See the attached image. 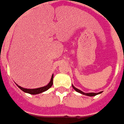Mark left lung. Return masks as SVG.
<instances>
[{"label": "left lung", "mask_w": 124, "mask_h": 124, "mask_svg": "<svg viewBox=\"0 0 124 124\" xmlns=\"http://www.w3.org/2000/svg\"><path fill=\"white\" fill-rule=\"evenodd\" d=\"M72 87H73V88L77 92H78V93H81V94L85 95H87V96H91V97H92V96H95V95H97L100 94V93H102V92H99V93H84V92H82V91H81L80 89L76 88L75 86H73V85H72Z\"/></svg>", "instance_id": "left-lung-1"}]
</instances>
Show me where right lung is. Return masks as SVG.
<instances>
[{"label": "right lung", "instance_id": "add662e5", "mask_svg": "<svg viewBox=\"0 0 124 124\" xmlns=\"http://www.w3.org/2000/svg\"><path fill=\"white\" fill-rule=\"evenodd\" d=\"M53 74L51 76V81L50 82L46 85L44 86V87H39V88H35V89H27L24 88V87H22L21 86H19L18 85H17L16 83V85L18 86V88H20L21 89L23 92H25V93H29V94L32 95H36V94H39V93H41L43 92H45L46 90H48L53 85Z\"/></svg>", "mask_w": 124, "mask_h": 124}]
</instances>
